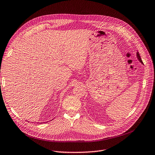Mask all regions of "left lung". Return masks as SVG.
Returning <instances> with one entry per match:
<instances>
[{
    "mask_svg": "<svg viewBox=\"0 0 155 155\" xmlns=\"http://www.w3.org/2000/svg\"><path fill=\"white\" fill-rule=\"evenodd\" d=\"M136 56H137V58L138 59L139 61L140 62V63H141V64H143V61H142V59H141V58H140V57L139 52H136Z\"/></svg>",
    "mask_w": 155,
    "mask_h": 155,
    "instance_id": "obj_1",
    "label": "left lung"
}]
</instances>
